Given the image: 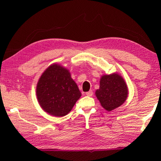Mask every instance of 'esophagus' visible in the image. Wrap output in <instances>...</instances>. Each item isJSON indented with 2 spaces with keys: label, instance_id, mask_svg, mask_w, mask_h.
<instances>
[{
  "label": "esophagus",
  "instance_id": "1",
  "mask_svg": "<svg viewBox=\"0 0 161 161\" xmlns=\"http://www.w3.org/2000/svg\"><path fill=\"white\" fill-rule=\"evenodd\" d=\"M86 96H88V97H92V95H93V92H92V91L87 92H86Z\"/></svg>",
  "mask_w": 161,
  "mask_h": 161
}]
</instances>
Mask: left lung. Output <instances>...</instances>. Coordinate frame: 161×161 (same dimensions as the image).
Listing matches in <instances>:
<instances>
[{"label":"left lung","instance_id":"8db88e82","mask_svg":"<svg viewBox=\"0 0 161 161\" xmlns=\"http://www.w3.org/2000/svg\"><path fill=\"white\" fill-rule=\"evenodd\" d=\"M96 96L103 108L111 111L123 104L128 97L126 84L118 74L103 75Z\"/></svg>","mask_w":161,"mask_h":161}]
</instances>
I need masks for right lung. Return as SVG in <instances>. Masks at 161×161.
<instances>
[{"instance_id":"right-lung-1","label":"right lung","mask_w":161,"mask_h":161,"mask_svg":"<svg viewBox=\"0 0 161 161\" xmlns=\"http://www.w3.org/2000/svg\"><path fill=\"white\" fill-rule=\"evenodd\" d=\"M36 94L42 109L58 117L67 115L81 95L68 69L57 64L43 72L38 81Z\"/></svg>"}]
</instances>
